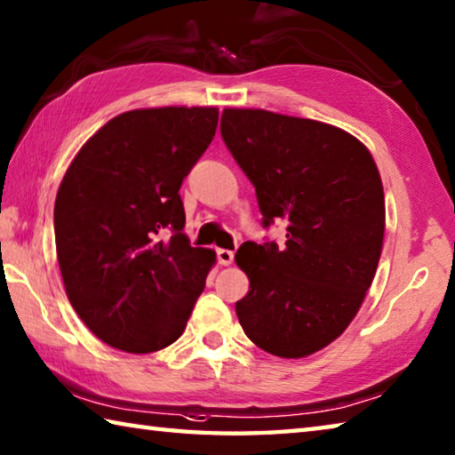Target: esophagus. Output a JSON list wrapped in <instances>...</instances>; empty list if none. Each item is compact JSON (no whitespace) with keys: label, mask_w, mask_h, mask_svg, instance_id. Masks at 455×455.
I'll return each mask as SVG.
<instances>
[{"label":"esophagus","mask_w":455,"mask_h":455,"mask_svg":"<svg viewBox=\"0 0 455 455\" xmlns=\"http://www.w3.org/2000/svg\"><path fill=\"white\" fill-rule=\"evenodd\" d=\"M217 260H219V264H225V267H228V264H233V260H235V252L227 251V249H219Z\"/></svg>","instance_id":"34e87169"}]
</instances>
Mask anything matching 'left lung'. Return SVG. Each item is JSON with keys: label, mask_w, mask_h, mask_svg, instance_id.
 Wrapping results in <instances>:
<instances>
[{"label": "left lung", "mask_w": 455, "mask_h": 455, "mask_svg": "<svg viewBox=\"0 0 455 455\" xmlns=\"http://www.w3.org/2000/svg\"><path fill=\"white\" fill-rule=\"evenodd\" d=\"M220 135L254 187L262 227L286 222L283 246L236 251L251 280L238 322L275 356H308L344 332L374 280L386 222L376 163L342 129L262 109H225Z\"/></svg>", "instance_id": "left-lung-1"}]
</instances>
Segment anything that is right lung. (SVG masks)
Masks as SVG:
<instances>
[{
	"label": "right lung",
	"mask_w": 455,
	"mask_h": 455,
	"mask_svg": "<svg viewBox=\"0 0 455 455\" xmlns=\"http://www.w3.org/2000/svg\"><path fill=\"white\" fill-rule=\"evenodd\" d=\"M217 123L214 107L127 111L99 129L65 172L53 211L65 291L113 348H167L204 291L214 252L185 236L179 188Z\"/></svg>",
	"instance_id": "right-lung-1"
}]
</instances>
